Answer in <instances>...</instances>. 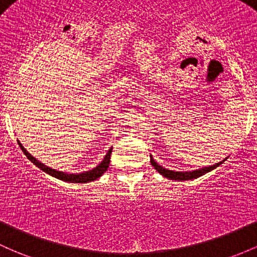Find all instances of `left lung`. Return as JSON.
<instances>
[{
  "label": "left lung",
  "instance_id": "left-lung-1",
  "mask_svg": "<svg viewBox=\"0 0 257 257\" xmlns=\"http://www.w3.org/2000/svg\"><path fill=\"white\" fill-rule=\"evenodd\" d=\"M225 160H226V159H224V160L220 161V163H218V164H215V165H212V166L203 167V169L194 170V171L180 172V171H172V170L165 169V167L160 166V165H159L158 163H155V160H154V159L150 156V163H151V165H153V166H154V169H155L156 171L159 172V174L163 175L164 177L170 178V180H175V181L193 180V178H197V177L202 176V175H204V174H207V172H209V171H212V170H214L215 167L219 166V165L223 164Z\"/></svg>",
  "mask_w": 257,
  "mask_h": 257
}]
</instances>
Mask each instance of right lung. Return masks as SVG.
<instances>
[{
	"instance_id": "obj_1",
	"label": "right lung",
	"mask_w": 257,
	"mask_h": 257,
	"mask_svg": "<svg viewBox=\"0 0 257 257\" xmlns=\"http://www.w3.org/2000/svg\"><path fill=\"white\" fill-rule=\"evenodd\" d=\"M21 147L22 151L24 153V155L27 156V158L29 159V160L32 161L36 166L39 167L40 170H43L44 172H47V174H49L50 176L55 177V178H59V180L61 181H66V182H74V183H86V182H91V181H94L97 180V178H99L102 176V175L104 174V172L107 171V169L109 167V163H110V154H112V149L113 148H110L109 150H108V153L106 154V156H104L103 160L101 161V164L98 165V166H96L94 169L90 170V171H85V172H81V174H65L63 171H56V170L54 169H50V167L45 166L44 164L39 163V161L37 160V159H34L33 156L31 155V154L28 153L26 149H24L23 147H22L21 143H18Z\"/></svg>"
}]
</instances>
